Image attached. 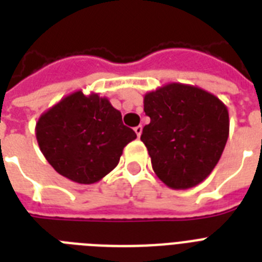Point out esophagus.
Returning a JSON list of instances; mask_svg holds the SVG:
<instances>
[{
    "instance_id": "1",
    "label": "esophagus",
    "mask_w": 262,
    "mask_h": 262,
    "mask_svg": "<svg viewBox=\"0 0 262 262\" xmlns=\"http://www.w3.org/2000/svg\"><path fill=\"white\" fill-rule=\"evenodd\" d=\"M135 132H136V135H137V137H140V136H141V133H143V126H141V125L136 126Z\"/></svg>"
}]
</instances>
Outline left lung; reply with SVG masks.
Here are the masks:
<instances>
[{
	"mask_svg": "<svg viewBox=\"0 0 262 262\" xmlns=\"http://www.w3.org/2000/svg\"><path fill=\"white\" fill-rule=\"evenodd\" d=\"M151 118L141 141L152 168L171 189H189L211 174L228 139V110L215 95L171 83L144 96Z\"/></svg>",
	"mask_w": 262,
	"mask_h": 262,
	"instance_id": "8db88e82",
	"label": "left lung"
}]
</instances>
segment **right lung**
<instances>
[{"label": "right lung", "instance_id": "add662e5", "mask_svg": "<svg viewBox=\"0 0 262 262\" xmlns=\"http://www.w3.org/2000/svg\"><path fill=\"white\" fill-rule=\"evenodd\" d=\"M39 148L58 174L73 182L100 181L118 164L123 148L137 137L107 98L73 92L36 122Z\"/></svg>", "mask_w": 262, "mask_h": 262}]
</instances>
